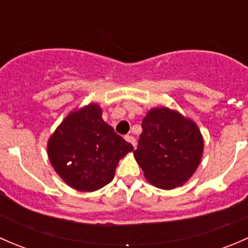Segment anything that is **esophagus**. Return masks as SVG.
I'll use <instances>...</instances> for the list:
<instances>
[{"label":"esophagus","instance_id":"1","mask_svg":"<svg viewBox=\"0 0 248 248\" xmlns=\"http://www.w3.org/2000/svg\"><path fill=\"white\" fill-rule=\"evenodd\" d=\"M124 139H126V141H128V142H131L132 144V146H136V144H137V140H136V138H134V137H132V136H126L124 137Z\"/></svg>","mask_w":248,"mask_h":248}]
</instances>
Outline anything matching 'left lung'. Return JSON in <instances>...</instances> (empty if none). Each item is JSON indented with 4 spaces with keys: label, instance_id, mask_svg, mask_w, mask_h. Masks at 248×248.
<instances>
[{
    "label": "left lung",
    "instance_id": "left-lung-1",
    "mask_svg": "<svg viewBox=\"0 0 248 248\" xmlns=\"http://www.w3.org/2000/svg\"><path fill=\"white\" fill-rule=\"evenodd\" d=\"M141 127L133 154L145 179L162 189L186 184L204 151V139L196 122L176 110L159 107L147 111Z\"/></svg>",
    "mask_w": 248,
    "mask_h": 248
}]
</instances>
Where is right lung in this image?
<instances>
[{"instance_id": "right-lung-1", "label": "right lung", "mask_w": 248, "mask_h": 248, "mask_svg": "<svg viewBox=\"0 0 248 248\" xmlns=\"http://www.w3.org/2000/svg\"><path fill=\"white\" fill-rule=\"evenodd\" d=\"M47 157L72 188L93 192L114 179L119 161L132 144L102 119V108L90 103L71 111L47 140Z\"/></svg>"}]
</instances>
